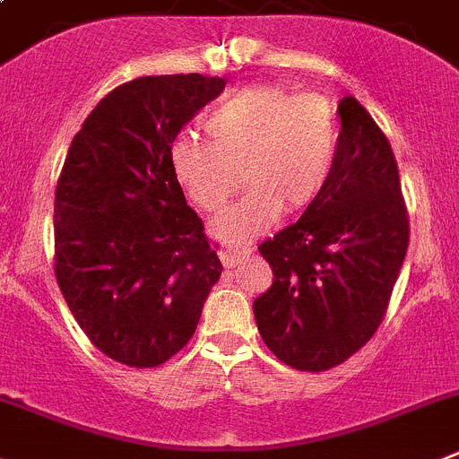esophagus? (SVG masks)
Returning <instances> with one entry per match:
<instances>
[{
  "label": "esophagus",
  "instance_id": "esophagus-1",
  "mask_svg": "<svg viewBox=\"0 0 459 459\" xmlns=\"http://www.w3.org/2000/svg\"><path fill=\"white\" fill-rule=\"evenodd\" d=\"M250 247H241V250H234V247H225V250H221V262L225 268H232L237 266L241 259H246L247 255H250Z\"/></svg>",
  "mask_w": 459,
  "mask_h": 459
}]
</instances>
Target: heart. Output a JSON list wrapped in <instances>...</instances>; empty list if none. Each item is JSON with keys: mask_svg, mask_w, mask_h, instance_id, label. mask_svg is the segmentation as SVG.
<instances>
[{"mask_svg": "<svg viewBox=\"0 0 459 459\" xmlns=\"http://www.w3.org/2000/svg\"><path fill=\"white\" fill-rule=\"evenodd\" d=\"M212 141L178 136L170 166L197 207L216 213L238 186L246 195L213 230L230 243H247L289 213L312 207L332 179L339 120L316 92L296 95L284 86H247L227 95L202 120Z\"/></svg>", "mask_w": 459, "mask_h": 459, "instance_id": "1", "label": "heart"}]
</instances>
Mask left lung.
Segmentation results:
<instances>
[{"label":"left lung","mask_w":459,"mask_h":459,"mask_svg":"<svg viewBox=\"0 0 459 459\" xmlns=\"http://www.w3.org/2000/svg\"><path fill=\"white\" fill-rule=\"evenodd\" d=\"M325 193L298 222L259 246L273 287L255 321L273 355L298 371H327L376 334L410 243L392 145L352 95Z\"/></svg>","instance_id":"8db88e82"}]
</instances>
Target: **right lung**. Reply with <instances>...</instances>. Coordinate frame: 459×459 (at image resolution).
<instances>
[{
  "instance_id": "1",
  "label": "right lung",
  "mask_w": 459,
  "mask_h": 459,
  "mask_svg": "<svg viewBox=\"0 0 459 459\" xmlns=\"http://www.w3.org/2000/svg\"><path fill=\"white\" fill-rule=\"evenodd\" d=\"M225 79L141 77L111 91L70 143L54 200V273L92 346L134 368L178 355L222 264L170 166L184 125Z\"/></svg>"
}]
</instances>
